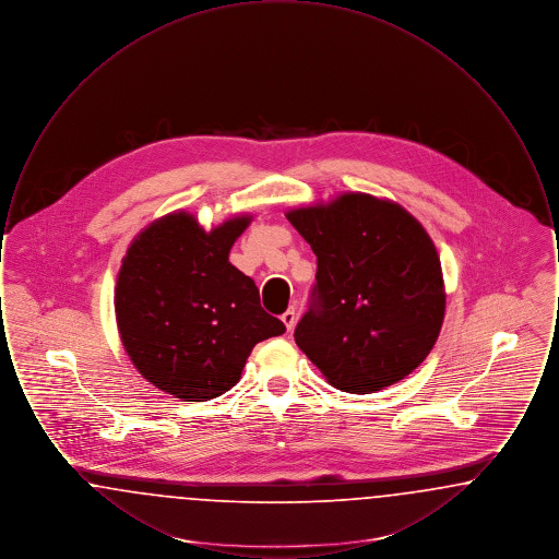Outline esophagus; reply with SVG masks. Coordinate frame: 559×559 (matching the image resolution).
<instances>
[{
	"instance_id": "1",
	"label": "esophagus",
	"mask_w": 559,
	"mask_h": 559,
	"mask_svg": "<svg viewBox=\"0 0 559 559\" xmlns=\"http://www.w3.org/2000/svg\"><path fill=\"white\" fill-rule=\"evenodd\" d=\"M281 320L285 322V326H287V331H292L293 326H295V320H297V312H295V308H289L283 317H281Z\"/></svg>"
}]
</instances>
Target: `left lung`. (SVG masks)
<instances>
[{"label":"left lung","instance_id":"8db88e82","mask_svg":"<svg viewBox=\"0 0 559 559\" xmlns=\"http://www.w3.org/2000/svg\"><path fill=\"white\" fill-rule=\"evenodd\" d=\"M285 215L319 264L314 306L295 329L299 349L349 394L385 390L415 371L447 310L440 255L421 222L367 192Z\"/></svg>","mask_w":559,"mask_h":559}]
</instances>
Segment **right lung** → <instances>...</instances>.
I'll list each match as a JSON object with an SVG mask.
<instances>
[{
  "mask_svg": "<svg viewBox=\"0 0 559 559\" xmlns=\"http://www.w3.org/2000/svg\"><path fill=\"white\" fill-rule=\"evenodd\" d=\"M253 215L205 230L188 212L133 237L117 274L115 319L133 367L163 392L205 402L237 385L255 344L285 333L255 283L228 262Z\"/></svg>",
  "mask_w": 559,
  "mask_h": 559,
  "instance_id": "obj_1",
  "label": "right lung"
}]
</instances>
